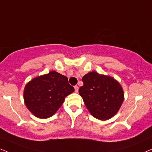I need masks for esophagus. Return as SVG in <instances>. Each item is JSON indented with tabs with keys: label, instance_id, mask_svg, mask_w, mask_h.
<instances>
[{
	"label": "esophagus",
	"instance_id": "34e87169",
	"mask_svg": "<svg viewBox=\"0 0 152 152\" xmlns=\"http://www.w3.org/2000/svg\"><path fill=\"white\" fill-rule=\"evenodd\" d=\"M74 89H75V92H76V93H78V87L77 86H74Z\"/></svg>",
	"mask_w": 152,
	"mask_h": 152
}]
</instances>
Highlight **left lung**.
Masks as SVG:
<instances>
[{"instance_id": "1", "label": "left lung", "mask_w": 152, "mask_h": 152, "mask_svg": "<svg viewBox=\"0 0 152 152\" xmlns=\"http://www.w3.org/2000/svg\"><path fill=\"white\" fill-rule=\"evenodd\" d=\"M82 81L83 86L78 92L92 116L106 121L117 114L124 100V90L118 80L92 72L84 75Z\"/></svg>"}]
</instances>
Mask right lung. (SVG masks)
Wrapping results in <instances>:
<instances>
[{
  "mask_svg": "<svg viewBox=\"0 0 152 152\" xmlns=\"http://www.w3.org/2000/svg\"><path fill=\"white\" fill-rule=\"evenodd\" d=\"M74 91L66 76L52 71L26 84L24 100L32 114L39 118H48L57 112L65 97Z\"/></svg>",
  "mask_w": 152,
  "mask_h": 152,
  "instance_id": "add662e5",
  "label": "right lung"
}]
</instances>
